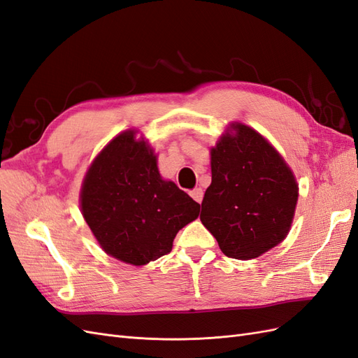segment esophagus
Segmentation results:
<instances>
[{
    "mask_svg": "<svg viewBox=\"0 0 358 358\" xmlns=\"http://www.w3.org/2000/svg\"><path fill=\"white\" fill-rule=\"evenodd\" d=\"M189 196L196 200L197 203H201V200H203V189L201 188H196V189H192L191 192H189Z\"/></svg>",
    "mask_w": 358,
    "mask_h": 358,
    "instance_id": "obj_1",
    "label": "esophagus"
}]
</instances>
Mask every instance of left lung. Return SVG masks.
<instances>
[{
  "instance_id": "obj_1",
  "label": "left lung",
  "mask_w": 358,
  "mask_h": 358,
  "mask_svg": "<svg viewBox=\"0 0 358 358\" xmlns=\"http://www.w3.org/2000/svg\"><path fill=\"white\" fill-rule=\"evenodd\" d=\"M212 149V183L200 220L230 258L249 259L285 239L299 187L276 149L255 129L236 124Z\"/></svg>"
}]
</instances>
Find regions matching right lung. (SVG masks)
<instances>
[{"label":"right lung","instance_id":"1","mask_svg":"<svg viewBox=\"0 0 358 358\" xmlns=\"http://www.w3.org/2000/svg\"><path fill=\"white\" fill-rule=\"evenodd\" d=\"M82 213L104 251L143 266L167 255L178 231L199 216L200 204L162 180L157 157L134 131L115 137L86 173Z\"/></svg>","mask_w":358,"mask_h":358}]
</instances>
